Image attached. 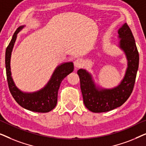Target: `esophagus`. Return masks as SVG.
Segmentation results:
<instances>
[{
  "label": "esophagus",
  "mask_w": 146,
  "mask_h": 146,
  "mask_svg": "<svg viewBox=\"0 0 146 146\" xmlns=\"http://www.w3.org/2000/svg\"><path fill=\"white\" fill-rule=\"evenodd\" d=\"M83 65H84V61L82 59L78 58L77 60H76L74 62V66L76 68V69L80 68L83 66Z\"/></svg>",
  "instance_id": "esophagus-1"
}]
</instances>
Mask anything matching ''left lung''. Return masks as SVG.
I'll list each match as a JSON object with an SVG mask.
<instances>
[{
    "mask_svg": "<svg viewBox=\"0 0 146 146\" xmlns=\"http://www.w3.org/2000/svg\"><path fill=\"white\" fill-rule=\"evenodd\" d=\"M117 33L120 40L118 47L126 56L127 67L124 76L117 86L113 88L97 86L92 76L87 70L80 69L77 72L84 104L92 112H106L121 106L133 91L139 66V53L134 37L126 23L119 28Z\"/></svg>",
    "mask_w": 146,
    "mask_h": 146,
    "instance_id": "obj_1",
    "label": "left lung"
}]
</instances>
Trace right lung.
<instances>
[{
  "instance_id": "add662e5",
  "label": "right lung",
  "mask_w": 146,
  "mask_h": 146,
  "mask_svg": "<svg viewBox=\"0 0 146 146\" xmlns=\"http://www.w3.org/2000/svg\"><path fill=\"white\" fill-rule=\"evenodd\" d=\"M25 27L23 25L18 28L6 50L5 66L9 90L14 99L24 108L35 112H48L56 106L60 86L63 79L73 72L74 64L72 62H68L58 66L45 86L36 92H25L18 88L12 77L11 58L17 34Z\"/></svg>"
}]
</instances>
